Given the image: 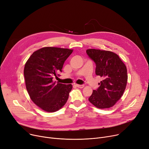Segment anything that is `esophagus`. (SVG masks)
Segmentation results:
<instances>
[{
    "mask_svg": "<svg viewBox=\"0 0 149 149\" xmlns=\"http://www.w3.org/2000/svg\"><path fill=\"white\" fill-rule=\"evenodd\" d=\"M76 85L77 87H78V88H84V85H79V84H77V85Z\"/></svg>",
    "mask_w": 149,
    "mask_h": 149,
    "instance_id": "esophagus-1",
    "label": "esophagus"
}]
</instances>
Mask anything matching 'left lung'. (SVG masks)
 <instances>
[{"label":"left lung","mask_w":149,"mask_h":149,"mask_svg":"<svg viewBox=\"0 0 149 149\" xmlns=\"http://www.w3.org/2000/svg\"><path fill=\"white\" fill-rule=\"evenodd\" d=\"M86 52L95 63V74L103 79L88 100L99 109L111 108L121 98L126 89V67L118 55L112 52L90 49Z\"/></svg>","instance_id":"left-lung-1"}]
</instances>
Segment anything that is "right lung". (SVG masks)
Here are the masks:
<instances>
[{"label":"right lung","instance_id":"add662e5","mask_svg":"<svg viewBox=\"0 0 149 149\" xmlns=\"http://www.w3.org/2000/svg\"><path fill=\"white\" fill-rule=\"evenodd\" d=\"M73 50L45 47L34 52L26 63L24 76L26 88L32 102L49 112L58 111L66 103L72 84L54 82L59 76L65 61Z\"/></svg>","mask_w":149,"mask_h":149}]
</instances>
